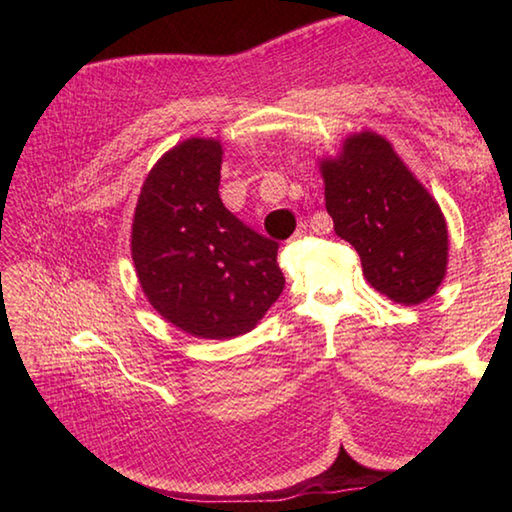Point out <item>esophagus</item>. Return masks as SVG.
<instances>
[{
  "mask_svg": "<svg viewBox=\"0 0 512 512\" xmlns=\"http://www.w3.org/2000/svg\"><path fill=\"white\" fill-rule=\"evenodd\" d=\"M307 235V225L305 223H300V228L293 232V237H291V241H298V239H302Z\"/></svg>",
  "mask_w": 512,
  "mask_h": 512,
  "instance_id": "obj_1",
  "label": "esophagus"
}]
</instances>
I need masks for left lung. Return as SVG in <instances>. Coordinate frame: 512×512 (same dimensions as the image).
Segmentation results:
<instances>
[{
  "label": "left lung",
  "instance_id": "obj_1",
  "mask_svg": "<svg viewBox=\"0 0 512 512\" xmlns=\"http://www.w3.org/2000/svg\"><path fill=\"white\" fill-rule=\"evenodd\" d=\"M320 171L336 235L357 250L372 287L402 305L431 298L447 271L445 216L393 146L352 135Z\"/></svg>",
  "mask_w": 512,
  "mask_h": 512
}]
</instances>
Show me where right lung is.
<instances>
[{"label":"right lung","instance_id":"right-lung-1","mask_svg":"<svg viewBox=\"0 0 512 512\" xmlns=\"http://www.w3.org/2000/svg\"><path fill=\"white\" fill-rule=\"evenodd\" d=\"M223 149L192 137L144 180L133 262L153 309L198 339L246 334L280 298V244L237 219L219 196Z\"/></svg>","mask_w":512,"mask_h":512}]
</instances>
